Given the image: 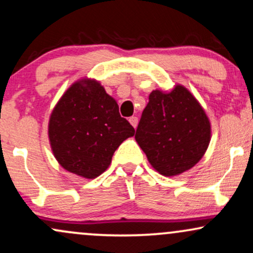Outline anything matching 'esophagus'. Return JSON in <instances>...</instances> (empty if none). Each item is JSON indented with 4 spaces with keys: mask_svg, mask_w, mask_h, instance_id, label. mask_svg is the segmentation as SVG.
I'll return each mask as SVG.
<instances>
[{
    "mask_svg": "<svg viewBox=\"0 0 253 253\" xmlns=\"http://www.w3.org/2000/svg\"><path fill=\"white\" fill-rule=\"evenodd\" d=\"M129 124L132 125V126L134 127V128H136V126H138V118H136V117L129 118Z\"/></svg>",
    "mask_w": 253,
    "mask_h": 253,
    "instance_id": "1",
    "label": "esophagus"
}]
</instances>
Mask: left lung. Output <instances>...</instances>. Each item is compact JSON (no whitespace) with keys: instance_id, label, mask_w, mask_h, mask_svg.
Instances as JSON below:
<instances>
[{"instance_id":"1","label":"left lung","mask_w":253,"mask_h":253,"mask_svg":"<svg viewBox=\"0 0 253 253\" xmlns=\"http://www.w3.org/2000/svg\"><path fill=\"white\" fill-rule=\"evenodd\" d=\"M211 138V121L196 97L182 84L149 96L135 140L161 175H181L201 161Z\"/></svg>"}]
</instances>
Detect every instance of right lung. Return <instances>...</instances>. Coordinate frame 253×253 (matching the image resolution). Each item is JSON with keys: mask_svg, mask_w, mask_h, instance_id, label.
<instances>
[{"mask_svg": "<svg viewBox=\"0 0 253 253\" xmlns=\"http://www.w3.org/2000/svg\"><path fill=\"white\" fill-rule=\"evenodd\" d=\"M47 133L60 167L92 179L108 169L115 150L135 130L121 118L117 101L101 83L83 77L72 83L54 106Z\"/></svg>", "mask_w": 253, "mask_h": 253, "instance_id": "add662e5", "label": "right lung"}]
</instances>
